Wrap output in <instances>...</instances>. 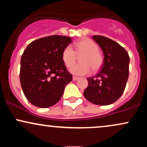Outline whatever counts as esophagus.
<instances>
[{
    "instance_id": "esophagus-1",
    "label": "esophagus",
    "mask_w": 147,
    "mask_h": 147,
    "mask_svg": "<svg viewBox=\"0 0 147 147\" xmlns=\"http://www.w3.org/2000/svg\"><path fill=\"white\" fill-rule=\"evenodd\" d=\"M72 79H73V81H77V79H79V77H75V76H73V77H72Z\"/></svg>"
}]
</instances>
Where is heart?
Here are the masks:
<instances>
[{
  "label": "heart",
  "instance_id": "1",
  "mask_svg": "<svg viewBox=\"0 0 147 147\" xmlns=\"http://www.w3.org/2000/svg\"><path fill=\"white\" fill-rule=\"evenodd\" d=\"M74 50L70 45L63 49L61 59L67 68H70L75 63L77 56L80 63L76 64L70 68V71L75 75H85L90 72L91 69L96 71L100 68L103 63V56L99 52L97 43L89 38L81 40L73 45Z\"/></svg>",
  "mask_w": 147,
  "mask_h": 147
}]
</instances>
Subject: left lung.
Returning <instances> with one entry per match:
<instances>
[{
  "label": "left lung",
  "mask_w": 147,
  "mask_h": 147,
  "mask_svg": "<svg viewBox=\"0 0 147 147\" xmlns=\"http://www.w3.org/2000/svg\"><path fill=\"white\" fill-rule=\"evenodd\" d=\"M92 38L104 52V63L97 75L87 79L88 85L84 95L92 104L109 105L116 102L125 89L129 56L123 47L107 37L94 35Z\"/></svg>",
  "instance_id": "1"
}]
</instances>
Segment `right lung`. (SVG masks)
<instances>
[{
	"instance_id": "obj_1",
	"label": "right lung",
	"mask_w": 147,
	"mask_h": 147,
	"mask_svg": "<svg viewBox=\"0 0 147 147\" xmlns=\"http://www.w3.org/2000/svg\"><path fill=\"white\" fill-rule=\"evenodd\" d=\"M70 43L71 37L52 35L32 41L23 52L20 82L25 97L34 106L55 105L72 80L61 59L63 49Z\"/></svg>"
}]
</instances>
